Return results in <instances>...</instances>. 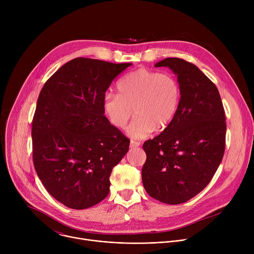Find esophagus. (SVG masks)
I'll return each mask as SVG.
<instances>
[{
    "instance_id": "obj_1",
    "label": "esophagus",
    "mask_w": 254,
    "mask_h": 254,
    "mask_svg": "<svg viewBox=\"0 0 254 254\" xmlns=\"http://www.w3.org/2000/svg\"><path fill=\"white\" fill-rule=\"evenodd\" d=\"M140 144V142L139 141H135V140H130V142H129V146H130V148H135V147H138Z\"/></svg>"
}]
</instances>
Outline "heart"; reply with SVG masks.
<instances>
[{"label": "heart", "instance_id": "heart-1", "mask_svg": "<svg viewBox=\"0 0 254 254\" xmlns=\"http://www.w3.org/2000/svg\"><path fill=\"white\" fill-rule=\"evenodd\" d=\"M118 94H106L103 113L114 127L125 128L134 114L128 128L134 138L149 136L155 129H166L175 119L181 101V87L169 72L138 68L121 78Z\"/></svg>", "mask_w": 254, "mask_h": 254}]
</instances>
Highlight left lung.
Listing matches in <instances>:
<instances>
[{"label": "left lung", "mask_w": 254, "mask_h": 254, "mask_svg": "<svg viewBox=\"0 0 254 254\" xmlns=\"http://www.w3.org/2000/svg\"><path fill=\"white\" fill-rule=\"evenodd\" d=\"M155 66L173 70L181 101L171 125L143 142L141 179L151 197L177 205L199 194L218 169L225 151V112L216 85L196 65L170 57Z\"/></svg>", "instance_id": "obj_1"}]
</instances>
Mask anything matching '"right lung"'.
Here are the masks:
<instances>
[{
    "label": "right lung",
    "instance_id": "obj_1",
    "mask_svg": "<svg viewBox=\"0 0 254 254\" xmlns=\"http://www.w3.org/2000/svg\"><path fill=\"white\" fill-rule=\"evenodd\" d=\"M131 63L74 58L45 82L32 122L33 163L57 201L86 209L110 193V177L129 139L103 116L113 80Z\"/></svg>",
    "mask_w": 254,
    "mask_h": 254
}]
</instances>
